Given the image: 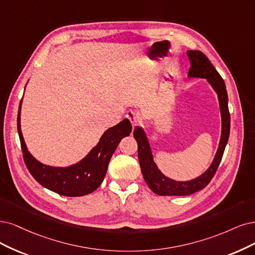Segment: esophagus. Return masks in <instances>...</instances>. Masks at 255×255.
Returning a JSON list of instances; mask_svg holds the SVG:
<instances>
[{
    "instance_id": "esophagus-1",
    "label": "esophagus",
    "mask_w": 255,
    "mask_h": 255,
    "mask_svg": "<svg viewBox=\"0 0 255 255\" xmlns=\"http://www.w3.org/2000/svg\"><path fill=\"white\" fill-rule=\"evenodd\" d=\"M127 118H128V120L130 121L131 125H132V128H134L135 126L138 125L139 119H138V116L136 115V113H134V112H132V111H129V112L127 113Z\"/></svg>"
}]
</instances>
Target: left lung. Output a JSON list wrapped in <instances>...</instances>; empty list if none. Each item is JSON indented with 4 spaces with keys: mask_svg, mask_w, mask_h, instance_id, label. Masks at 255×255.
<instances>
[{
    "mask_svg": "<svg viewBox=\"0 0 255 255\" xmlns=\"http://www.w3.org/2000/svg\"><path fill=\"white\" fill-rule=\"evenodd\" d=\"M188 58L191 66L188 77L206 79L210 86L218 94L221 117H222V133L218 151L207 170L193 180L180 182L165 176L157 168L153 161V155L150 147L148 137L142 127L136 126L133 131V136L137 143V154L140 170L144 180L154 193L158 195H189L200 191L210 183L216 170L220 166L222 157L227 145L230 133V113L228 109V94L226 90L224 80L216 71L209 59L200 50H188Z\"/></svg>",
    "mask_w": 255,
    "mask_h": 255,
    "instance_id": "1",
    "label": "left lung"
}]
</instances>
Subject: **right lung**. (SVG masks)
I'll return each mask as SVG.
<instances>
[{
	"mask_svg": "<svg viewBox=\"0 0 255 255\" xmlns=\"http://www.w3.org/2000/svg\"><path fill=\"white\" fill-rule=\"evenodd\" d=\"M21 107L22 101L17 112V132L26 167L37 183L65 196H82L97 190L104 181L110 158L121 139L130 135L132 130L129 120H123L107 129L98 145L80 162L68 167H52L42 164L28 151L21 130Z\"/></svg>",
	"mask_w": 255,
	"mask_h": 255,
	"instance_id": "add662e5",
	"label": "right lung"
}]
</instances>
